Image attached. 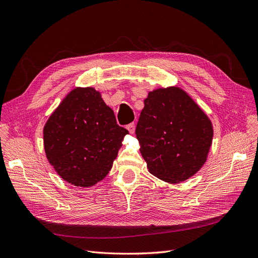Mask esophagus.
<instances>
[{
    "label": "esophagus",
    "instance_id": "obj_1",
    "mask_svg": "<svg viewBox=\"0 0 258 258\" xmlns=\"http://www.w3.org/2000/svg\"><path fill=\"white\" fill-rule=\"evenodd\" d=\"M127 129H128V131L130 132V134H134V132H135V129H136L135 123H134V122H132V123H129L128 126H127Z\"/></svg>",
    "mask_w": 258,
    "mask_h": 258
}]
</instances>
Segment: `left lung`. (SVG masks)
I'll return each mask as SVG.
<instances>
[{
	"mask_svg": "<svg viewBox=\"0 0 258 258\" xmlns=\"http://www.w3.org/2000/svg\"><path fill=\"white\" fill-rule=\"evenodd\" d=\"M136 135L148 171L162 181L179 183L205 165L213 127L184 90L169 87L148 93Z\"/></svg>",
	"mask_w": 258,
	"mask_h": 258,
	"instance_id": "8db88e82",
	"label": "left lung"
}]
</instances>
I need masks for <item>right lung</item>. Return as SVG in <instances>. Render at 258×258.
Masks as SVG:
<instances>
[{
    "mask_svg": "<svg viewBox=\"0 0 258 258\" xmlns=\"http://www.w3.org/2000/svg\"><path fill=\"white\" fill-rule=\"evenodd\" d=\"M129 131L91 87L75 88L44 127V147L57 173L75 186L90 187L112 169Z\"/></svg>",
    "mask_w": 258,
    "mask_h": 258,
    "instance_id": "right-lung-1",
    "label": "right lung"
}]
</instances>
